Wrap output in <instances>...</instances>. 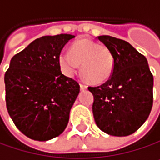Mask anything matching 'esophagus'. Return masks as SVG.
I'll return each instance as SVG.
<instances>
[{
  "label": "esophagus",
  "mask_w": 160,
  "mask_h": 160,
  "mask_svg": "<svg viewBox=\"0 0 160 160\" xmlns=\"http://www.w3.org/2000/svg\"><path fill=\"white\" fill-rule=\"evenodd\" d=\"M87 86L86 85H84V84H80V89L82 90V91H84V90H86L87 89Z\"/></svg>",
  "instance_id": "obj_1"
}]
</instances>
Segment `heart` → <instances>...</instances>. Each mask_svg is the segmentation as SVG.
I'll use <instances>...</instances> for the list:
<instances>
[{
	"label": "heart",
	"instance_id": "heart-1",
	"mask_svg": "<svg viewBox=\"0 0 160 160\" xmlns=\"http://www.w3.org/2000/svg\"><path fill=\"white\" fill-rule=\"evenodd\" d=\"M59 64L68 76L73 75L81 64L82 77L94 85L107 82L114 68L112 52L103 45L88 39L74 43L71 51L63 50L59 55Z\"/></svg>",
	"mask_w": 160,
	"mask_h": 160
}]
</instances>
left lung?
<instances>
[{"instance_id":"left-lung-1","label":"left lung","mask_w":160,"mask_h":160,"mask_svg":"<svg viewBox=\"0 0 160 160\" xmlns=\"http://www.w3.org/2000/svg\"><path fill=\"white\" fill-rule=\"evenodd\" d=\"M112 52L114 68L111 78L97 87L92 112L97 127L110 135L127 137L137 132L153 107L154 77L147 59L132 45L112 36H98Z\"/></svg>"}]
</instances>
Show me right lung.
<instances>
[{"instance_id": "1", "label": "right lung", "mask_w": 160, "mask_h": 160, "mask_svg": "<svg viewBox=\"0 0 160 160\" xmlns=\"http://www.w3.org/2000/svg\"><path fill=\"white\" fill-rule=\"evenodd\" d=\"M75 36H43L12 57L4 74L6 108L28 138L47 141L66 129L80 86L61 72L59 55Z\"/></svg>"}]
</instances>
